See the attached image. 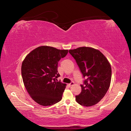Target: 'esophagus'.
I'll use <instances>...</instances> for the list:
<instances>
[{"label": "esophagus", "instance_id": "obj_1", "mask_svg": "<svg viewBox=\"0 0 131 131\" xmlns=\"http://www.w3.org/2000/svg\"><path fill=\"white\" fill-rule=\"evenodd\" d=\"M74 83L73 82H71L70 84H69V87H71V86H72V85H74Z\"/></svg>", "mask_w": 131, "mask_h": 131}]
</instances>
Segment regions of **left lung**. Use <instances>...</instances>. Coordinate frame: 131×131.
Returning <instances> with one entry per match:
<instances>
[{
    "mask_svg": "<svg viewBox=\"0 0 131 131\" xmlns=\"http://www.w3.org/2000/svg\"><path fill=\"white\" fill-rule=\"evenodd\" d=\"M85 79L80 85L82 91L75 96L76 101L84 106H91L101 101L109 88L112 68L100 51L83 47L69 50Z\"/></svg>",
    "mask_w": 131,
    "mask_h": 131,
    "instance_id": "8db88e82",
    "label": "left lung"
}]
</instances>
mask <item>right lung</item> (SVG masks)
Here are the masks:
<instances>
[{"label": "right lung", "instance_id": "obj_1", "mask_svg": "<svg viewBox=\"0 0 131 131\" xmlns=\"http://www.w3.org/2000/svg\"><path fill=\"white\" fill-rule=\"evenodd\" d=\"M68 50L49 46L35 48L26 56L21 66L25 87L33 100L40 105L51 106L60 101L66 84L57 81L58 62Z\"/></svg>", "mask_w": 131, "mask_h": 131}]
</instances>
